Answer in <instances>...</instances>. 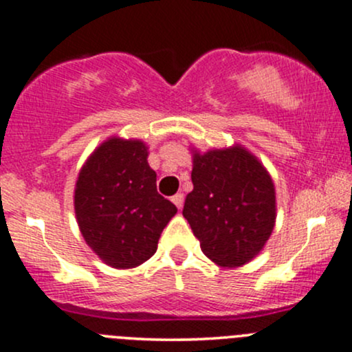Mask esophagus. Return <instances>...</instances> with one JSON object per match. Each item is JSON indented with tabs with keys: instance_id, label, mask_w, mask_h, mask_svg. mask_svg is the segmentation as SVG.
<instances>
[{
	"instance_id": "esophagus-1",
	"label": "esophagus",
	"mask_w": 352,
	"mask_h": 352,
	"mask_svg": "<svg viewBox=\"0 0 352 352\" xmlns=\"http://www.w3.org/2000/svg\"><path fill=\"white\" fill-rule=\"evenodd\" d=\"M184 200H185V197H184V194H175V195H173V197H172V202H173V204H175V207H177V208H179V210H180V208H182V207H184Z\"/></svg>"
}]
</instances>
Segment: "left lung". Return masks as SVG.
<instances>
[{"label":"left lung","instance_id":"obj_1","mask_svg":"<svg viewBox=\"0 0 352 352\" xmlns=\"http://www.w3.org/2000/svg\"><path fill=\"white\" fill-rule=\"evenodd\" d=\"M194 190L184 217L206 256L222 267H239L264 249L276 223V188L244 146L194 152Z\"/></svg>","mask_w":352,"mask_h":352}]
</instances>
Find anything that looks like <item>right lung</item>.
I'll return each instance as SVG.
<instances>
[{"label": "right lung", "instance_id": "add662e5", "mask_svg": "<svg viewBox=\"0 0 352 352\" xmlns=\"http://www.w3.org/2000/svg\"><path fill=\"white\" fill-rule=\"evenodd\" d=\"M144 142L111 137L91 153L75 187V214L88 245L115 269H132L157 252L177 207L157 192Z\"/></svg>", "mask_w": 352, "mask_h": 352}]
</instances>
